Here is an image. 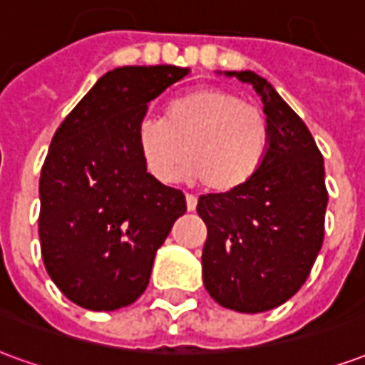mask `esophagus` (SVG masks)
<instances>
[{
	"label": "esophagus",
	"mask_w": 365,
	"mask_h": 365,
	"mask_svg": "<svg viewBox=\"0 0 365 365\" xmlns=\"http://www.w3.org/2000/svg\"><path fill=\"white\" fill-rule=\"evenodd\" d=\"M185 205H187V211H195V207H197V197L187 193V195H185Z\"/></svg>",
	"instance_id": "esophagus-1"
}]
</instances>
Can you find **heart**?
<instances>
[{"label":"heart","mask_w":365,"mask_h":365,"mask_svg":"<svg viewBox=\"0 0 365 365\" xmlns=\"http://www.w3.org/2000/svg\"><path fill=\"white\" fill-rule=\"evenodd\" d=\"M136 144L144 166L158 182H174L187 156V175L201 178L217 193H229L260 172L269 130L264 115L238 96L203 88L174 97L162 120L144 119Z\"/></svg>","instance_id":"heart-1"}]
</instances>
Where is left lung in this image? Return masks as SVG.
<instances>
[{"label":"left lung","instance_id":"obj_1","mask_svg":"<svg viewBox=\"0 0 365 365\" xmlns=\"http://www.w3.org/2000/svg\"><path fill=\"white\" fill-rule=\"evenodd\" d=\"M225 76L260 96L269 148L245 187L199 197L207 225L203 283L219 305L264 313L297 293L321 252L329 203L324 162L305 123L266 78L250 70Z\"/></svg>","mask_w":365,"mask_h":365}]
</instances>
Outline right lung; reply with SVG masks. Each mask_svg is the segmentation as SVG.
Returning <instances> with one entry per match:
<instances>
[{
  "instance_id": "obj_1",
  "label": "right lung",
  "mask_w": 365,
  "mask_h": 365,
  "mask_svg": "<svg viewBox=\"0 0 365 365\" xmlns=\"http://www.w3.org/2000/svg\"><path fill=\"white\" fill-rule=\"evenodd\" d=\"M190 68L123 66L103 74L52 136L41 172L44 268L90 311L135 303L185 195L146 172L136 130L148 103Z\"/></svg>"
}]
</instances>
